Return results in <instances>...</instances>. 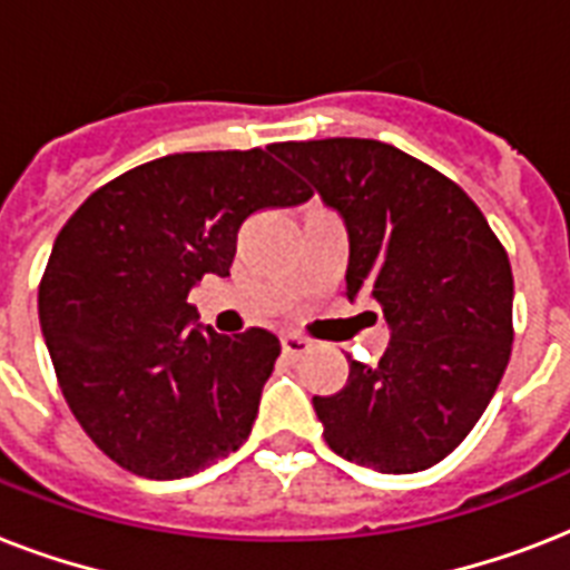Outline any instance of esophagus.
Wrapping results in <instances>:
<instances>
[{"mask_svg":"<svg viewBox=\"0 0 570 570\" xmlns=\"http://www.w3.org/2000/svg\"><path fill=\"white\" fill-rule=\"evenodd\" d=\"M281 348H284L286 357H302L307 355L311 343L304 337H298V334H284V337H281Z\"/></svg>","mask_w":570,"mask_h":570,"instance_id":"esophagus-1","label":"esophagus"}]
</instances>
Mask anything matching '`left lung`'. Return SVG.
I'll list each match as a JSON object with an SVG mask.
<instances>
[{
    "instance_id": "left-lung-1",
    "label": "left lung",
    "mask_w": 570,
    "mask_h": 570,
    "mask_svg": "<svg viewBox=\"0 0 570 570\" xmlns=\"http://www.w3.org/2000/svg\"><path fill=\"white\" fill-rule=\"evenodd\" d=\"M272 150L343 213V295L390 325L379 364L348 357L343 390L313 396L325 441L381 473L434 468L479 423L512 357L503 242L459 183L393 145L322 138Z\"/></svg>"
}]
</instances>
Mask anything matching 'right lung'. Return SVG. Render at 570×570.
Wrapping results in <instances>:
<instances>
[{
    "instance_id": "right-lung-1",
    "label": "right lung",
    "mask_w": 570,
    "mask_h": 570,
    "mask_svg": "<svg viewBox=\"0 0 570 570\" xmlns=\"http://www.w3.org/2000/svg\"><path fill=\"white\" fill-rule=\"evenodd\" d=\"M272 145L171 154L88 195L58 233L40 328L85 434L129 473L191 476L239 450L281 340L191 328L189 289L230 275L242 222L307 191Z\"/></svg>"
}]
</instances>
